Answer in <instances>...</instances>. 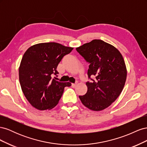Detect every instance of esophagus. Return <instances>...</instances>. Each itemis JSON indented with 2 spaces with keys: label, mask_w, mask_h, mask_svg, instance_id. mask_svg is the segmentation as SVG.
Instances as JSON below:
<instances>
[{
  "label": "esophagus",
  "mask_w": 147,
  "mask_h": 147,
  "mask_svg": "<svg viewBox=\"0 0 147 147\" xmlns=\"http://www.w3.org/2000/svg\"><path fill=\"white\" fill-rule=\"evenodd\" d=\"M77 83H72V88H75V87H76V86H77Z\"/></svg>",
  "instance_id": "1"
}]
</instances>
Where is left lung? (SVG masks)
Wrapping results in <instances>:
<instances>
[{
  "mask_svg": "<svg viewBox=\"0 0 147 147\" xmlns=\"http://www.w3.org/2000/svg\"><path fill=\"white\" fill-rule=\"evenodd\" d=\"M77 51L90 63L87 92L79 96L82 104L93 111H101L116 100L122 92L127 77L125 62L117 48L99 39L77 47Z\"/></svg>",
  "mask_w": 147,
  "mask_h": 147,
  "instance_id": "left-lung-1",
  "label": "left lung"
}]
</instances>
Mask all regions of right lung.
Returning a JSON list of instances; mask_svg holds the SVG:
<instances>
[{"label":"right lung","instance_id":"add662e5","mask_svg":"<svg viewBox=\"0 0 147 147\" xmlns=\"http://www.w3.org/2000/svg\"><path fill=\"white\" fill-rule=\"evenodd\" d=\"M74 48L58 43L35 44L23 56L19 67L21 90L30 105L39 110H50L58 104L69 82H59L52 78L57 75V66L62 58Z\"/></svg>","mask_w":147,"mask_h":147}]
</instances>
